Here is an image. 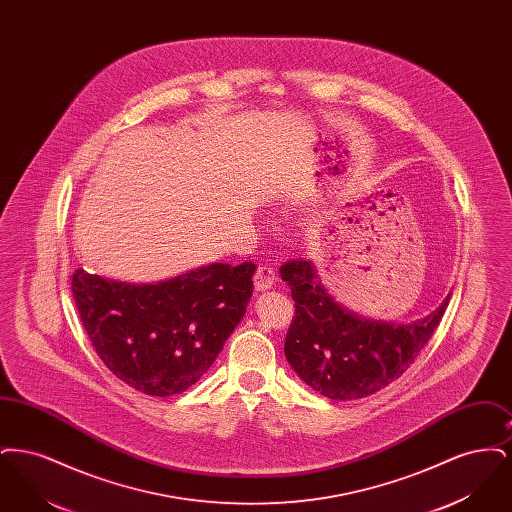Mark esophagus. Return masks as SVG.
<instances>
[{
    "label": "esophagus",
    "instance_id": "esophagus-1",
    "mask_svg": "<svg viewBox=\"0 0 512 512\" xmlns=\"http://www.w3.org/2000/svg\"><path fill=\"white\" fill-rule=\"evenodd\" d=\"M253 282H255V288H257V290H268V288H272V284L276 282V272H274V268L267 267V265H259L257 270H255Z\"/></svg>",
    "mask_w": 512,
    "mask_h": 512
}]
</instances>
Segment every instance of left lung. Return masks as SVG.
I'll return each mask as SVG.
<instances>
[{
  "mask_svg": "<svg viewBox=\"0 0 512 512\" xmlns=\"http://www.w3.org/2000/svg\"><path fill=\"white\" fill-rule=\"evenodd\" d=\"M290 284L295 317L284 353L297 376L328 399H361L397 380L434 336L449 297L413 324L376 322L343 309L318 282L311 261L280 267Z\"/></svg>",
  "mask_w": 512,
  "mask_h": 512,
  "instance_id": "left-lung-1",
  "label": "left lung"
}]
</instances>
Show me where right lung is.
I'll use <instances>...</instances> for the list:
<instances>
[{"label":"right lung","mask_w":512,"mask_h":512,"mask_svg":"<svg viewBox=\"0 0 512 512\" xmlns=\"http://www.w3.org/2000/svg\"><path fill=\"white\" fill-rule=\"evenodd\" d=\"M251 261L215 263L159 284H124L74 270V303L105 366L134 390L169 397L217 361L253 293Z\"/></svg>","instance_id":"obj_1"}]
</instances>
